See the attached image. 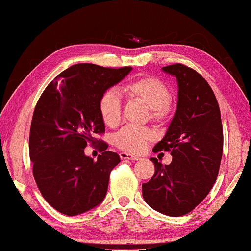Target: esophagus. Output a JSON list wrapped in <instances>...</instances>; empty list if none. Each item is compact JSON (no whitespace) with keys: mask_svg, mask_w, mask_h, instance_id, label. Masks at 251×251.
Segmentation results:
<instances>
[{"mask_svg":"<svg viewBox=\"0 0 251 251\" xmlns=\"http://www.w3.org/2000/svg\"><path fill=\"white\" fill-rule=\"evenodd\" d=\"M120 155V158L121 160H131V161H138L139 160V156L137 155H133V154H130V153H126V152H121V153L119 154Z\"/></svg>","mask_w":251,"mask_h":251,"instance_id":"34e87169","label":"esophagus"}]
</instances>
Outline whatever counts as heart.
<instances>
[{
  "label": "heart",
  "instance_id": "1",
  "mask_svg": "<svg viewBox=\"0 0 251 251\" xmlns=\"http://www.w3.org/2000/svg\"><path fill=\"white\" fill-rule=\"evenodd\" d=\"M124 91L132 99L143 102L151 109L152 118L161 121L167 115L168 104L172 101V91L161 79L148 76L138 78L124 87ZM99 109L103 122L108 127H115L121 120V99L113 90H107L99 101ZM154 134L147 127L125 126L115 136V145L120 150L137 153L146 149Z\"/></svg>",
  "mask_w": 251,
  "mask_h": 251
}]
</instances>
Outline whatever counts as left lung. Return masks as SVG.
Returning <instances> with one entry per match:
<instances>
[{
	"label": "left lung",
	"instance_id": "left-lung-1",
	"mask_svg": "<svg viewBox=\"0 0 251 251\" xmlns=\"http://www.w3.org/2000/svg\"><path fill=\"white\" fill-rule=\"evenodd\" d=\"M162 70L176 78L178 103L153 152L170 151L173 162L164 166L157 158H150L155 173L143 184V197L153 210L178 217L193 211L216 181L223 156V125L216 97L197 71L182 64Z\"/></svg>",
	"mask_w": 251,
	"mask_h": 251
}]
</instances>
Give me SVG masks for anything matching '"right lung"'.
I'll list each match as a JSON object with an SVG mask.
<instances>
[{
  "instance_id": "obj_1",
  "label": "right lung",
  "mask_w": 251,
  "mask_h": 251,
  "mask_svg": "<svg viewBox=\"0 0 251 251\" xmlns=\"http://www.w3.org/2000/svg\"><path fill=\"white\" fill-rule=\"evenodd\" d=\"M131 71L132 67L76 64L59 73L40 96L30 125L29 157L41 195L59 213L79 215L104 200L109 174L120 156L101 140L97 161L84 149L99 142L95 134L105 132L102 95Z\"/></svg>"
}]
</instances>
